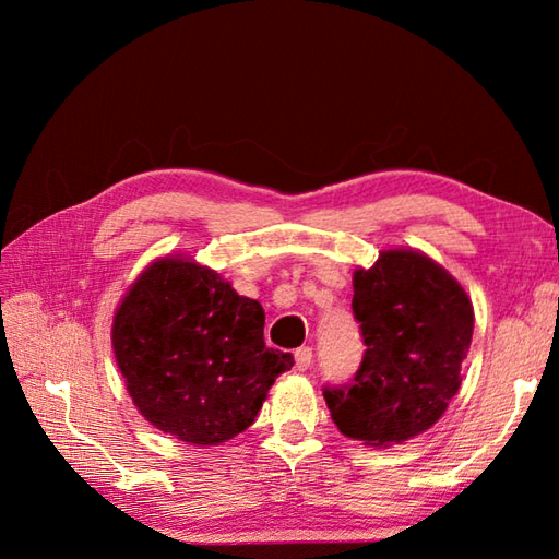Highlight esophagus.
<instances>
[{"instance_id":"1","label":"esophagus","mask_w":559,"mask_h":559,"mask_svg":"<svg viewBox=\"0 0 559 559\" xmlns=\"http://www.w3.org/2000/svg\"><path fill=\"white\" fill-rule=\"evenodd\" d=\"M310 365H312V348L300 346L298 350H295V367H298L300 372H305Z\"/></svg>"}]
</instances>
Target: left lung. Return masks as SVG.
I'll return each instance as SVG.
<instances>
[{"instance_id":"left-lung-1","label":"left lung","mask_w":559,"mask_h":559,"mask_svg":"<svg viewBox=\"0 0 559 559\" xmlns=\"http://www.w3.org/2000/svg\"><path fill=\"white\" fill-rule=\"evenodd\" d=\"M365 343L348 384L324 386L338 430L365 444L403 442L432 427L461 386L473 305L449 273L413 249H389L353 276Z\"/></svg>"}]
</instances>
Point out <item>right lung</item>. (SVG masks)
<instances>
[{"label": "right lung", "mask_w": 559, "mask_h": 559, "mask_svg": "<svg viewBox=\"0 0 559 559\" xmlns=\"http://www.w3.org/2000/svg\"><path fill=\"white\" fill-rule=\"evenodd\" d=\"M112 348L148 423L189 444H221L254 423L293 355L266 348L264 310L216 271L160 259L127 293Z\"/></svg>", "instance_id": "obj_1"}]
</instances>
